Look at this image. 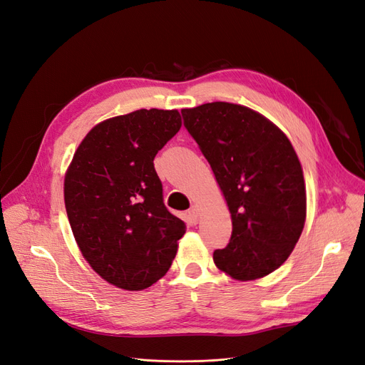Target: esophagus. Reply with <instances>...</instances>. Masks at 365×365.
<instances>
[{
    "instance_id": "obj_1",
    "label": "esophagus",
    "mask_w": 365,
    "mask_h": 365,
    "mask_svg": "<svg viewBox=\"0 0 365 365\" xmlns=\"http://www.w3.org/2000/svg\"><path fill=\"white\" fill-rule=\"evenodd\" d=\"M189 215L196 220L197 217H200V208H197L196 205H192L190 210H189Z\"/></svg>"
}]
</instances>
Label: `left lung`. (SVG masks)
<instances>
[{"label": "left lung", "mask_w": 365, "mask_h": 365, "mask_svg": "<svg viewBox=\"0 0 365 365\" xmlns=\"http://www.w3.org/2000/svg\"><path fill=\"white\" fill-rule=\"evenodd\" d=\"M231 215L230 244L216 267L239 282L262 279L286 262L306 220L302 163L284 132L254 109L228 102L181 109Z\"/></svg>", "instance_id": "1"}]
</instances>
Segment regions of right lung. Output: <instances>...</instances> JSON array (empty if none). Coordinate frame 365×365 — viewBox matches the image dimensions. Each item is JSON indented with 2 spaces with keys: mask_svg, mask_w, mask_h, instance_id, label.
Returning a JSON list of instances; mask_svg holds the SVG:
<instances>
[{
  "mask_svg": "<svg viewBox=\"0 0 365 365\" xmlns=\"http://www.w3.org/2000/svg\"><path fill=\"white\" fill-rule=\"evenodd\" d=\"M178 109H137L97 123L65 172L76 244L101 277L141 291L169 271L185 224L163 202L153 158L181 129Z\"/></svg>",
  "mask_w": 365,
  "mask_h": 365,
  "instance_id": "obj_1",
  "label": "right lung"
}]
</instances>
